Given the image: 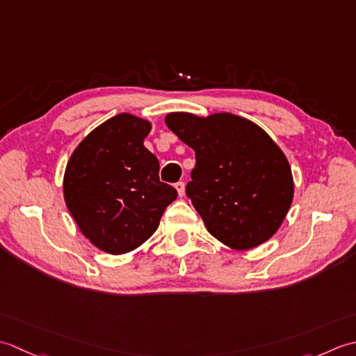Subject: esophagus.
<instances>
[{"mask_svg": "<svg viewBox=\"0 0 356 356\" xmlns=\"http://www.w3.org/2000/svg\"><path fill=\"white\" fill-rule=\"evenodd\" d=\"M175 187H177V191H178V195H179V197H183V195H184V187H186V184L183 183V181H178V183L175 184Z\"/></svg>", "mask_w": 356, "mask_h": 356, "instance_id": "esophagus-1", "label": "esophagus"}]
</instances>
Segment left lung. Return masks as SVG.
I'll return each instance as SVG.
<instances>
[{
	"label": "left lung",
	"mask_w": 356,
	"mask_h": 356,
	"mask_svg": "<svg viewBox=\"0 0 356 356\" xmlns=\"http://www.w3.org/2000/svg\"><path fill=\"white\" fill-rule=\"evenodd\" d=\"M165 124L195 150L186 195L210 235L236 250L267 241L293 198L292 170L272 138L232 113H169Z\"/></svg>",
	"instance_id": "8db88e82"
}]
</instances>
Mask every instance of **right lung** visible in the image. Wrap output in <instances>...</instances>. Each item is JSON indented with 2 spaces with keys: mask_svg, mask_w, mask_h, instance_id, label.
Returning <instances> with one entry per match:
<instances>
[{
  "mask_svg": "<svg viewBox=\"0 0 356 356\" xmlns=\"http://www.w3.org/2000/svg\"><path fill=\"white\" fill-rule=\"evenodd\" d=\"M150 122L120 113L87 135L64 173V200L86 238L112 255L147 241L178 197L159 181L156 156L144 147Z\"/></svg>",
  "mask_w": 356,
  "mask_h": 356,
  "instance_id": "1",
  "label": "right lung"
}]
</instances>
